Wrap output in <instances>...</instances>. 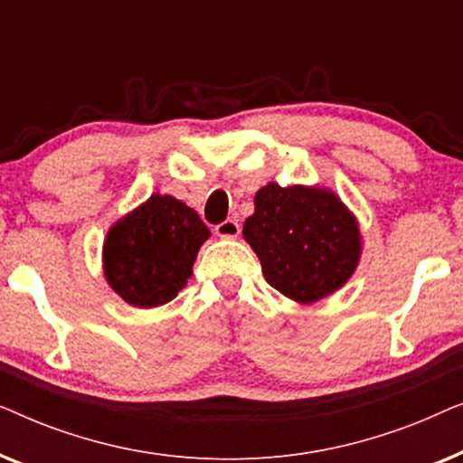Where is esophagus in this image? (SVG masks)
<instances>
[{"instance_id":"34e87169","label":"esophagus","mask_w":463,"mask_h":463,"mask_svg":"<svg viewBox=\"0 0 463 463\" xmlns=\"http://www.w3.org/2000/svg\"><path fill=\"white\" fill-rule=\"evenodd\" d=\"M214 232H217V236L221 238H227V240H233L240 236V223L236 219H227L223 223H219L214 227Z\"/></svg>"}]
</instances>
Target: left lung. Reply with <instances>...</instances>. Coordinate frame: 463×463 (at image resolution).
Returning a JSON list of instances; mask_svg holds the SVG:
<instances>
[{"instance_id": "1", "label": "left lung", "mask_w": 463, "mask_h": 463, "mask_svg": "<svg viewBox=\"0 0 463 463\" xmlns=\"http://www.w3.org/2000/svg\"><path fill=\"white\" fill-rule=\"evenodd\" d=\"M244 240L257 252L265 280L297 303L339 290L360 261L358 221L325 187L268 183L244 221Z\"/></svg>"}]
</instances>
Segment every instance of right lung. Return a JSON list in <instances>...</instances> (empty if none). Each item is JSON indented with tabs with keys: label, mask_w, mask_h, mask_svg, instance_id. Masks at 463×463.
I'll return each instance as SVG.
<instances>
[{
	"label": "right lung",
	"mask_w": 463,
	"mask_h": 463,
	"mask_svg": "<svg viewBox=\"0 0 463 463\" xmlns=\"http://www.w3.org/2000/svg\"><path fill=\"white\" fill-rule=\"evenodd\" d=\"M208 238L211 232L194 208L173 195L154 194L107 232V282L130 306H164L187 284Z\"/></svg>",
	"instance_id": "1"
}]
</instances>
